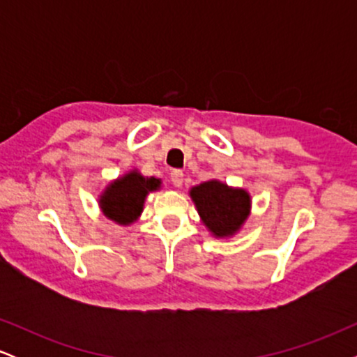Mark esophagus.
<instances>
[{
  "mask_svg": "<svg viewBox=\"0 0 357 357\" xmlns=\"http://www.w3.org/2000/svg\"><path fill=\"white\" fill-rule=\"evenodd\" d=\"M183 179H184V174H183V171H179V169H174L173 173H171V181H173V184L176 188H179L183 184Z\"/></svg>",
  "mask_w": 357,
  "mask_h": 357,
  "instance_id": "esophagus-1",
  "label": "esophagus"
}]
</instances>
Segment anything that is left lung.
<instances>
[{
    "label": "left lung",
    "instance_id": "8db88e82",
    "mask_svg": "<svg viewBox=\"0 0 357 357\" xmlns=\"http://www.w3.org/2000/svg\"><path fill=\"white\" fill-rule=\"evenodd\" d=\"M203 223L215 236L238 231L250 213V195L220 181H206L190 191Z\"/></svg>",
    "mask_w": 357,
    "mask_h": 357
}]
</instances>
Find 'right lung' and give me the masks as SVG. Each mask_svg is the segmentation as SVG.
<instances>
[{
  "instance_id": "right-lung-1",
  "label": "right lung",
  "mask_w": 357,
  "mask_h": 357,
  "mask_svg": "<svg viewBox=\"0 0 357 357\" xmlns=\"http://www.w3.org/2000/svg\"><path fill=\"white\" fill-rule=\"evenodd\" d=\"M161 181L144 178L136 171L122 176L105 190L100 198V206L105 216L119 225H129L141 215L147 192L158 190Z\"/></svg>"
}]
</instances>
